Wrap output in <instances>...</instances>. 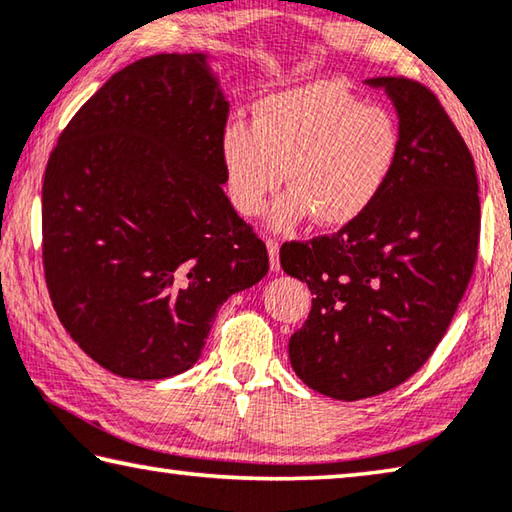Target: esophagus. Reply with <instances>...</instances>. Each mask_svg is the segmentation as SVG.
I'll return each instance as SVG.
<instances>
[{"mask_svg": "<svg viewBox=\"0 0 512 512\" xmlns=\"http://www.w3.org/2000/svg\"><path fill=\"white\" fill-rule=\"evenodd\" d=\"M266 248H269V257H271V271L278 273L280 271V243L275 239H266Z\"/></svg>", "mask_w": 512, "mask_h": 512, "instance_id": "34e87169", "label": "esophagus"}]
</instances>
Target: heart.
Masks as SVG:
<instances>
[{"label":"heart","instance_id":"1","mask_svg":"<svg viewBox=\"0 0 512 512\" xmlns=\"http://www.w3.org/2000/svg\"><path fill=\"white\" fill-rule=\"evenodd\" d=\"M401 134L392 113L364 104L332 81L271 93L253 107V125L230 120L218 152L230 202L259 216L285 182L271 225L289 230L316 216L344 227L376 205L399 161Z\"/></svg>","mask_w":512,"mask_h":512}]
</instances>
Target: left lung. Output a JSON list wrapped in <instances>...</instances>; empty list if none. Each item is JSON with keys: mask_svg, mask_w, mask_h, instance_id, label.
Instances as JSON below:
<instances>
[{"mask_svg": "<svg viewBox=\"0 0 512 512\" xmlns=\"http://www.w3.org/2000/svg\"><path fill=\"white\" fill-rule=\"evenodd\" d=\"M399 118L401 150L383 196L332 237L285 243L280 264L314 294L289 360L339 401L408 380L440 344L472 278L481 205L474 159L437 97L403 77L364 79Z\"/></svg>", "mask_w": 512, "mask_h": 512, "instance_id": "8db88e82", "label": "left lung"}]
</instances>
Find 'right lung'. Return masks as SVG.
<instances>
[{
    "mask_svg": "<svg viewBox=\"0 0 512 512\" xmlns=\"http://www.w3.org/2000/svg\"><path fill=\"white\" fill-rule=\"evenodd\" d=\"M214 61H134L75 113L47 161V289L81 351L116 376L191 369L218 307L269 273L264 241L223 191L230 102Z\"/></svg>",
    "mask_w": 512,
    "mask_h": 512,
    "instance_id": "1",
    "label": "right lung"
}]
</instances>
